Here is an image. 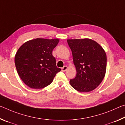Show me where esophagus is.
<instances>
[{"mask_svg": "<svg viewBox=\"0 0 125 125\" xmlns=\"http://www.w3.org/2000/svg\"><path fill=\"white\" fill-rule=\"evenodd\" d=\"M68 69V67L67 66V65H64V67H63V68H62V71L63 72H65L67 71V69Z\"/></svg>", "mask_w": 125, "mask_h": 125, "instance_id": "obj_1", "label": "esophagus"}]
</instances>
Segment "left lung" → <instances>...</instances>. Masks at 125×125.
Listing matches in <instances>:
<instances>
[{"label": "left lung", "instance_id": "1", "mask_svg": "<svg viewBox=\"0 0 125 125\" xmlns=\"http://www.w3.org/2000/svg\"><path fill=\"white\" fill-rule=\"evenodd\" d=\"M77 71L71 86L79 92H89L99 85L105 77L106 54L103 47L89 39L67 40Z\"/></svg>", "mask_w": 125, "mask_h": 125}]
</instances>
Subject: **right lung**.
<instances>
[{"label": "right lung", "instance_id": "add662e5", "mask_svg": "<svg viewBox=\"0 0 125 125\" xmlns=\"http://www.w3.org/2000/svg\"><path fill=\"white\" fill-rule=\"evenodd\" d=\"M59 39H36L24 43L15 57L18 74L24 83L33 89H42L52 83L61 71L56 66L52 51Z\"/></svg>", "mask_w": 125, "mask_h": 125}]
</instances>
